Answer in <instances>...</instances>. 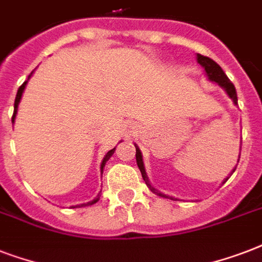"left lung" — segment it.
Segmentation results:
<instances>
[{
    "label": "left lung",
    "mask_w": 262,
    "mask_h": 262,
    "mask_svg": "<svg viewBox=\"0 0 262 262\" xmlns=\"http://www.w3.org/2000/svg\"><path fill=\"white\" fill-rule=\"evenodd\" d=\"M197 61H199L200 65H201V67L205 69V72H207V75H208V77H209V80H212V81H215V83H217L219 85H222L224 90L227 91L228 96H230V98L234 100V103H235V104H238V96H236L235 87H234V84L230 81V79L227 77V75L224 73L223 69H222V68H220L219 65H217V63L213 61V59H211L209 57H205V55L197 54ZM136 162H137V166H139L140 171H141V175H143V179L145 181V183H147V186L151 189V191H154L155 194L164 195V194H162L160 191L156 190L155 187H152L151 183H149V181H148L147 172H145V170H144L141 152H140L139 148H136ZM238 162H239V160H238ZM234 171H235V170H232V172H234ZM232 172H231V174H232ZM227 179H226V181H227ZM226 181H224V182H226Z\"/></svg>",
    "instance_id": "obj_1"
}]
</instances>
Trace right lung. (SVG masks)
Instances as JSON below:
<instances>
[{
  "label": "right lung",
  "instance_id": "right-lung-1",
  "mask_svg": "<svg viewBox=\"0 0 262 262\" xmlns=\"http://www.w3.org/2000/svg\"><path fill=\"white\" fill-rule=\"evenodd\" d=\"M31 75H32V73H31ZM31 75L28 76V79H27L26 81H24V83H23L21 85H20V88H18V91H17V95H16V99H14V111H13V115H12V122H14V118H16V114H17V107H18V103H20V99H21L23 91H24V88H26V84H27V81H28V80H30ZM114 151H115V148H113V149H111V151L107 152L106 156H104V159H103V162H102V166H100V170H103V167H104V164H106L107 160L110 159L111 156H113V154H114ZM99 199H100V193H99L98 197H96V199H95L94 201H90V203H87V204H81V207H85V205H92V204L96 203V201H98ZM73 208H75V207H73Z\"/></svg>",
  "mask_w": 262,
  "mask_h": 262
}]
</instances>
